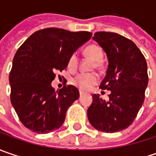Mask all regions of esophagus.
Listing matches in <instances>:
<instances>
[{
    "label": "esophagus",
    "instance_id": "1",
    "mask_svg": "<svg viewBox=\"0 0 156 156\" xmlns=\"http://www.w3.org/2000/svg\"><path fill=\"white\" fill-rule=\"evenodd\" d=\"M82 94H83V93H82L81 91H80V97H81V96H82Z\"/></svg>",
    "mask_w": 156,
    "mask_h": 156
}]
</instances>
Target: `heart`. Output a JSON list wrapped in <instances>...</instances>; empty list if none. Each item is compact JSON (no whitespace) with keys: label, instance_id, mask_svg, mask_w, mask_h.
I'll list each match as a JSON object with an SVG mask.
<instances>
[{"label":"heart","instance_id":"heart-1","mask_svg":"<svg viewBox=\"0 0 156 156\" xmlns=\"http://www.w3.org/2000/svg\"><path fill=\"white\" fill-rule=\"evenodd\" d=\"M85 55L94 61V68L101 69L102 63L101 59L103 57V51L100 46L96 44H91L87 46L84 49ZM79 62V58L76 53H73L69 58L68 61V69L71 71H74L77 69ZM72 84L77 87L81 91H87L91 89L98 82V76L94 73H81L75 75L72 79Z\"/></svg>","mask_w":156,"mask_h":156}]
</instances>
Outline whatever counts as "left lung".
Instances as JSON below:
<instances>
[{
	"label": "left lung",
	"instance_id": "8db88e82",
	"mask_svg": "<svg viewBox=\"0 0 156 156\" xmlns=\"http://www.w3.org/2000/svg\"><path fill=\"white\" fill-rule=\"evenodd\" d=\"M93 40L106 52L108 67L100 87L110 90L109 101L93 94L87 118L94 129L115 133L129 128L142 106L148 82L147 62L137 46L122 35L96 32Z\"/></svg>",
	"mask_w": 156,
	"mask_h": 156
}]
</instances>
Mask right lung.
<instances>
[{
  "instance_id": "1",
  "label": "right lung",
  "mask_w": 156,
  "mask_h": 156,
  "mask_svg": "<svg viewBox=\"0 0 156 156\" xmlns=\"http://www.w3.org/2000/svg\"><path fill=\"white\" fill-rule=\"evenodd\" d=\"M91 36L87 31L48 27L34 32L18 48L9 74L10 99L27 129L48 134L62 125L79 91L73 85L55 91L51 82L55 72L66 69L69 56Z\"/></svg>"
}]
</instances>
